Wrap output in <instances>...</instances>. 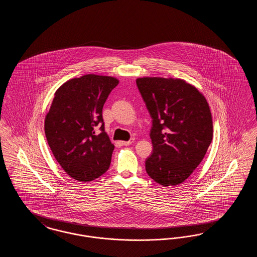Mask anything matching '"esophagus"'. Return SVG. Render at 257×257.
<instances>
[{
  "label": "esophagus",
  "instance_id": "34e87169",
  "mask_svg": "<svg viewBox=\"0 0 257 257\" xmlns=\"http://www.w3.org/2000/svg\"><path fill=\"white\" fill-rule=\"evenodd\" d=\"M135 139H131V140H129L128 142H121V145L122 146H130V145H132L133 143H134Z\"/></svg>",
  "mask_w": 257,
  "mask_h": 257
}]
</instances>
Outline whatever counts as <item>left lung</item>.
I'll return each instance as SVG.
<instances>
[{
	"instance_id": "1",
	"label": "left lung",
	"mask_w": 257,
	"mask_h": 257,
	"mask_svg": "<svg viewBox=\"0 0 257 257\" xmlns=\"http://www.w3.org/2000/svg\"><path fill=\"white\" fill-rule=\"evenodd\" d=\"M136 83L152 118L147 174L165 187L179 185L200 164L213 139L207 100L181 79L144 77Z\"/></svg>"
}]
</instances>
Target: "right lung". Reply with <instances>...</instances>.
<instances>
[{"instance_id":"right-lung-1","label":"right lung","mask_w":257,"mask_h":257,"mask_svg":"<svg viewBox=\"0 0 257 257\" xmlns=\"http://www.w3.org/2000/svg\"><path fill=\"white\" fill-rule=\"evenodd\" d=\"M118 83L113 77L87 74L55 92L45 116V135L57 162L75 180L92 181L110 168L114 146L105 132L102 110Z\"/></svg>"}]
</instances>
